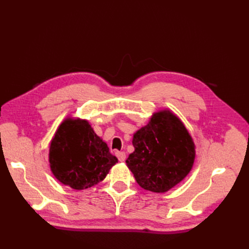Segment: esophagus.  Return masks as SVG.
Masks as SVG:
<instances>
[{
    "label": "esophagus",
    "instance_id": "1",
    "mask_svg": "<svg viewBox=\"0 0 249 249\" xmlns=\"http://www.w3.org/2000/svg\"><path fill=\"white\" fill-rule=\"evenodd\" d=\"M115 155L120 162H124L125 160V153L124 152H116Z\"/></svg>",
    "mask_w": 249,
    "mask_h": 249
}]
</instances>
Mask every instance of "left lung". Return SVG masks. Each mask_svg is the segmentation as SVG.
Returning <instances> with one entry per match:
<instances>
[{
    "mask_svg": "<svg viewBox=\"0 0 249 249\" xmlns=\"http://www.w3.org/2000/svg\"><path fill=\"white\" fill-rule=\"evenodd\" d=\"M134 152L126 166L143 189L163 193L187 177L195 159V145L180 119L169 110L156 112L134 134Z\"/></svg>",
    "mask_w": 249,
    "mask_h": 249,
    "instance_id": "8db88e82",
    "label": "left lung"
}]
</instances>
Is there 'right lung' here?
<instances>
[{
    "label": "right lung",
    "mask_w": 249,
    "mask_h": 249,
    "mask_svg": "<svg viewBox=\"0 0 249 249\" xmlns=\"http://www.w3.org/2000/svg\"><path fill=\"white\" fill-rule=\"evenodd\" d=\"M53 175L63 185L83 190L106 178L118 160L85 119L66 118L51 141Z\"/></svg>",
    "instance_id": "right-lung-1"
}]
</instances>
